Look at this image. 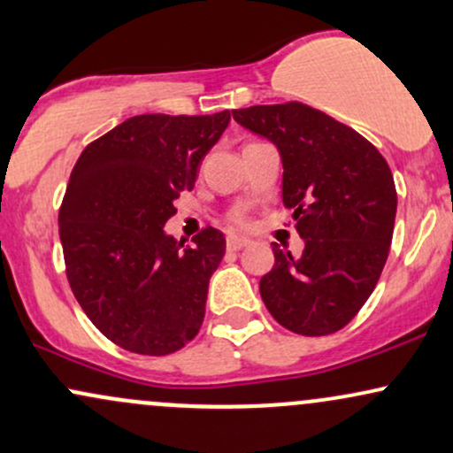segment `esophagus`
Wrapping results in <instances>:
<instances>
[{
  "label": "esophagus",
  "mask_w": 453,
  "mask_h": 453,
  "mask_svg": "<svg viewBox=\"0 0 453 453\" xmlns=\"http://www.w3.org/2000/svg\"><path fill=\"white\" fill-rule=\"evenodd\" d=\"M246 246H250L248 239H242V237H228L226 239V248L233 250V252H237V250H242Z\"/></svg>",
  "instance_id": "1"
}]
</instances>
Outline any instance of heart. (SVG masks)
<instances>
[{
    "label": "heart",
    "mask_w": 453,
    "mask_h": 453,
    "mask_svg": "<svg viewBox=\"0 0 453 453\" xmlns=\"http://www.w3.org/2000/svg\"><path fill=\"white\" fill-rule=\"evenodd\" d=\"M233 222H237V225H246V216L235 214V216H233Z\"/></svg>",
    "instance_id": "1"
}]
</instances>
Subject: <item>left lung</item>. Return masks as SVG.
Masks as SVG:
<instances>
[{"label": "left lung", "instance_id": "left-lung-1", "mask_svg": "<svg viewBox=\"0 0 453 453\" xmlns=\"http://www.w3.org/2000/svg\"><path fill=\"white\" fill-rule=\"evenodd\" d=\"M233 119L278 146L281 199L305 242L299 258L273 243L275 265L260 278L263 303L296 334L342 331L390 252L396 188L386 158L352 127L299 101L233 110Z\"/></svg>", "mask_w": 453, "mask_h": 453}]
</instances>
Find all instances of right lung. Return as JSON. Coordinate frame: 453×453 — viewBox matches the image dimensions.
<instances>
[{"label": "right lung", "instance_id": "right-lung-1", "mask_svg": "<svg viewBox=\"0 0 453 453\" xmlns=\"http://www.w3.org/2000/svg\"><path fill=\"white\" fill-rule=\"evenodd\" d=\"M228 120V110L133 116L73 165L58 210L67 281L88 320L122 349L173 354L203 324L225 235L205 226L188 248L163 226Z\"/></svg>", "mask_w": 453, "mask_h": 453}]
</instances>
